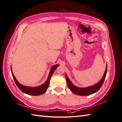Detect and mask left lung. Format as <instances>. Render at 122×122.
Masks as SVG:
<instances>
[{
    "label": "left lung",
    "instance_id": "8db88e82",
    "mask_svg": "<svg viewBox=\"0 0 122 122\" xmlns=\"http://www.w3.org/2000/svg\"><path fill=\"white\" fill-rule=\"evenodd\" d=\"M107 65L106 67V69L105 71V73L104 75L101 78V80L98 82L97 84L94 85L93 86H90V87H87V88H80L77 87L76 86H74L71 81H70L68 76H67L66 74V79L67 81V85L68 88L71 91L77 95L80 96H87L91 95V94L95 93V92H97L99 90L100 88L102 86L103 82L105 80V78L106 77L107 73Z\"/></svg>",
    "mask_w": 122,
    "mask_h": 122
}]
</instances>
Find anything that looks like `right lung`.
<instances>
[{"label":"right lung","instance_id":"obj_1","mask_svg":"<svg viewBox=\"0 0 122 122\" xmlns=\"http://www.w3.org/2000/svg\"><path fill=\"white\" fill-rule=\"evenodd\" d=\"M59 66V64H56L55 65H53L51 68L48 78L44 84H42L40 86H38V87H27V86H23L20 84L19 82L17 81L16 78H15V76L13 74L12 71H11V67L10 68H11V74H12L14 81L15 82V84H16V85L18 86V87L20 89V90L23 93L28 94V95H32V96H38V95H42V94H44L46 91V90L48 89V88L49 87V85L50 84V81L51 80V76H52L53 73L55 71V70L56 69V68Z\"/></svg>","mask_w":122,"mask_h":122}]
</instances>
